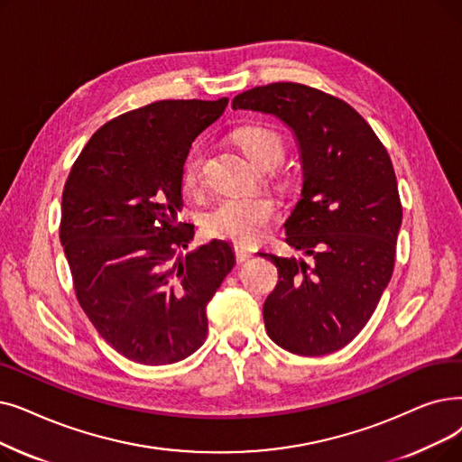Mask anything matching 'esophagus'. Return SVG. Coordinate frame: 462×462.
<instances>
[{
  "instance_id": "obj_1",
  "label": "esophagus",
  "mask_w": 462,
  "mask_h": 462,
  "mask_svg": "<svg viewBox=\"0 0 462 462\" xmlns=\"http://www.w3.org/2000/svg\"><path fill=\"white\" fill-rule=\"evenodd\" d=\"M234 254H236V260H237L239 264L247 263L249 258H253V251L247 249V247H244V245H236V247H234Z\"/></svg>"
}]
</instances>
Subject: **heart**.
I'll list each match as a JSON object with an SVG mask.
<instances>
[{"label": "heart", "instance_id": "1", "mask_svg": "<svg viewBox=\"0 0 462 462\" xmlns=\"http://www.w3.org/2000/svg\"><path fill=\"white\" fill-rule=\"evenodd\" d=\"M237 147L258 168H273L285 156V139L270 126L251 125L236 130ZM204 145L194 143L181 164V183L194 192L202 183ZM277 218V208L266 196H232L223 198L206 213L204 225L209 234L230 239L234 244L251 245L266 234Z\"/></svg>", "mask_w": 462, "mask_h": 462}]
</instances>
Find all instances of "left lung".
<instances>
[{
  "mask_svg": "<svg viewBox=\"0 0 462 462\" xmlns=\"http://www.w3.org/2000/svg\"><path fill=\"white\" fill-rule=\"evenodd\" d=\"M232 107L279 116L302 152V198L285 242L311 263L260 253L279 273L266 332L294 355L334 353L366 327L394 270L402 204L391 156L347 102L306 85L256 87Z\"/></svg>",
  "mask_w": 462,
  "mask_h": 462,
  "instance_id": "left-lung-1",
  "label": "left lung"
}]
</instances>
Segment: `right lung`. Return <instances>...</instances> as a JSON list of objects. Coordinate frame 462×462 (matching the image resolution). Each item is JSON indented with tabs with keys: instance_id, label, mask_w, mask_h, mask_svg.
<instances>
[{
	"instance_id": "right-lung-1",
	"label": "right lung",
	"mask_w": 462,
	"mask_h": 462,
	"mask_svg": "<svg viewBox=\"0 0 462 462\" xmlns=\"http://www.w3.org/2000/svg\"><path fill=\"white\" fill-rule=\"evenodd\" d=\"M226 106L162 99L118 115L94 132L64 185L60 242L75 296L134 363L173 365L202 347L206 306L236 264L223 239L177 256L194 236L179 220L183 158Z\"/></svg>"
}]
</instances>
